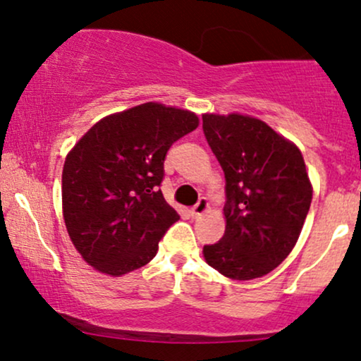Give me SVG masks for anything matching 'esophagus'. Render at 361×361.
Segmentation results:
<instances>
[{
    "label": "esophagus",
    "instance_id": "1",
    "mask_svg": "<svg viewBox=\"0 0 361 361\" xmlns=\"http://www.w3.org/2000/svg\"><path fill=\"white\" fill-rule=\"evenodd\" d=\"M207 209H209V200H207L205 197H202L200 200H198L197 204L193 205V209H192V215H193V217H200L202 214H205V212H207Z\"/></svg>",
    "mask_w": 361,
    "mask_h": 361
}]
</instances>
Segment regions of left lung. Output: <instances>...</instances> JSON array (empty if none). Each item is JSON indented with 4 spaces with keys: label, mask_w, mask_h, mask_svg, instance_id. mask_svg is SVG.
<instances>
[{
    "label": "left lung",
    "mask_w": 361,
    "mask_h": 361,
    "mask_svg": "<svg viewBox=\"0 0 361 361\" xmlns=\"http://www.w3.org/2000/svg\"><path fill=\"white\" fill-rule=\"evenodd\" d=\"M226 176V233L204 246L207 263L233 280L267 275L293 250L312 200L300 151L246 115H202Z\"/></svg>",
    "instance_id": "8db88e82"
}]
</instances>
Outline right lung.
Instances as JSON below:
<instances>
[{
  "label": "right lung",
  "instance_id": "obj_1",
  "mask_svg": "<svg viewBox=\"0 0 361 361\" xmlns=\"http://www.w3.org/2000/svg\"><path fill=\"white\" fill-rule=\"evenodd\" d=\"M198 127L188 110L144 103L94 123L66 157L62 212L88 264L126 275L147 264L180 215L161 183L168 149Z\"/></svg>",
  "mask_w": 361,
  "mask_h": 361
}]
</instances>
